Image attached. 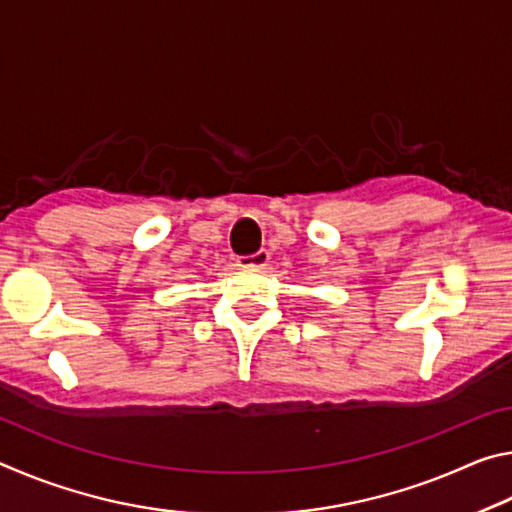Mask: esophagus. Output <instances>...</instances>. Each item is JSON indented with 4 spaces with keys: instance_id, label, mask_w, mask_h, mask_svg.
<instances>
[{
    "instance_id": "1",
    "label": "esophagus",
    "mask_w": 512,
    "mask_h": 512,
    "mask_svg": "<svg viewBox=\"0 0 512 512\" xmlns=\"http://www.w3.org/2000/svg\"><path fill=\"white\" fill-rule=\"evenodd\" d=\"M268 259H271V255H268V250H257V253H253V255L239 257V266H246V268H262V266L268 264Z\"/></svg>"
}]
</instances>
